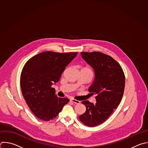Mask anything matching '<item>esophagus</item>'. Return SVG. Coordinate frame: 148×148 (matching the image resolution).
<instances>
[{
    "mask_svg": "<svg viewBox=\"0 0 148 148\" xmlns=\"http://www.w3.org/2000/svg\"><path fill=\"white\" fill-rule=\"evenodd\" d=\"M73 103H75V104H79L80 103V101H77V100H75V99H71L70 100Z\"/></svg>",
    "mask_w": 148,
    "mask_h": 148,
    "instance_id": "1",
    "label": "esophagus"
}]
</instances>
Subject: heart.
<instances>
[{
	"label": "heart",
	"mask_w": 148,
	"mask_h": 148,
	"mask_svg": "<svg viewBox=\"0 0 148 148\" xmlns=\"http://www.w3.org/2000/svg\"><path fill=\"white\" fill-rule=\"evenodd\" d=\"M88 70H89V69H88Z\"/></svg>",
	"instance_id": "1"
}]
</instances>
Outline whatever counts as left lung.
I'll return each instance as SVG.
<instances>
[{
    "label": "left lung",
    "instance_id": "obj_1",
    "mask_svg": "<svg viewBox=\"0 0 148 148\" xmlns=\"http://www.w3.org/2000/svg\"><path fill=\"white\" fill-rule=\"evenodd\" d=\"M81 55L95 73L88 90L96 95V102L82 101L86 112L79 119L85 125L95 127L105 122L120 104L124 90L125 75L119 63L108 55L99 52H81Z\"/></svg>",
    "mask_w": 148,
    "mask_h": 148
}]
</instances>
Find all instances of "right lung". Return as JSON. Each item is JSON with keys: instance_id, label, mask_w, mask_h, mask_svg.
<instances>
[{"instance_id": "1", "label": "right lung", "mask_w": 148, "mask_h": 148, "mask_svg": "<svg viewBox=\"0 0 148 148\" xmlns=\"http://www.w3.org/2000/svg\"><path fill=\"white\" fill-rule=\"evenodd\" d=\"M77 53L45 52L25 63L21 74V89L27 104L38 119L44 121L55 119L69 102L68 98L58 97L52 85L59 82Z\"/></svg>"}]
</instances>
